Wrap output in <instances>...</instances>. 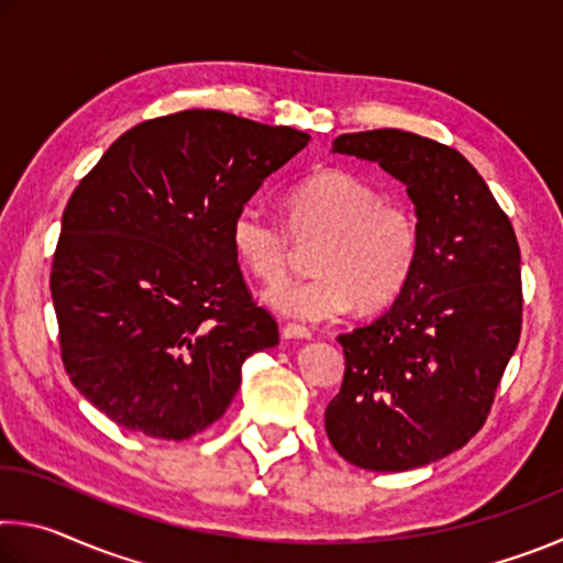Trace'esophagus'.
<instances>
[{
  "label": "esophagus",
  "mask_w": 563,
  "mask_h": 563,
  "mask_svg": "<svg viewBox=\"0 0 563 563\" xmlns=\"http://www.w3.org/2000/svg\"><path fill=\"white\" fill-rule=\"evenodd\" d=\"M283 338L285 340H310L312 332L305 325H295V322H288V325L283 328Z\"/></svg>",
  "instance_id": "esophagus-1"
}]
</instances>
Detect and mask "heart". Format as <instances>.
I'll use <instances>...</instances> for the list:
<instances>
[{
    "mask_svg": "<svg viewBox=\"0 0 563 563\" xmlns=\"http://www.w3.org/2000/svg\"><path fill=\"white\" fill-rule=\"evenodd\" d=\"M319 241L302 280L280 283L265 300L280 316L318 322L345 312L377 310L405 290L419 255V225L407 206L342 168H322L285 196V225L261 208L233 216L231 245L243 268L263 283L288 271L292 241Z\"/></svg>",
    "mask_w": 563,
    "mask_h": 563,
    "instance_id": "heart-1",
    "label": "heart"
}]
</instances>
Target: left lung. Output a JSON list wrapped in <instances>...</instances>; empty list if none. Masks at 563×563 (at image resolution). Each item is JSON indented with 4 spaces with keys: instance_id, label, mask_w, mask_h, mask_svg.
Instances as JSON below:
<instances>
[{
    "instance_id": "obj_1",
    "label": "left lung",
    "mask_w": 563,
    "mask_h": 563,
    "mask_svg": "<svg viewBox=\"0 0 563 563\" xmlns=\"http://www.w3.org/2000/svg\"><path fill=\"white\" fill-rule=\"evenodd\" d=\"M332 154L375 161L407 186L419 255L377 320L340 335L345 377L325 409L335 452L407 472L487 422L521 335V253L509 216L460 151L399 129L342 133Z\"/></svg>"
}]
</instances>
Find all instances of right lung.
Segmentation results:
<instances>
[{"label":"right lung","instance_id":"add662e5","mask_svg":"<svg viewBox=\"0 0 563 563\" xmlns=\"http://www.w3.org/2000/svg\"><path fill=\"white\" fill-rule=\"evenodd\" d=\"M213 109L139 123L74 188L52 261L64 369L113 422L156 440L211 427L241 365L278 345L231 245L233 216L308 146Z\"/></svg>","mask_w":563,"mask_h":563}]
</instances>
